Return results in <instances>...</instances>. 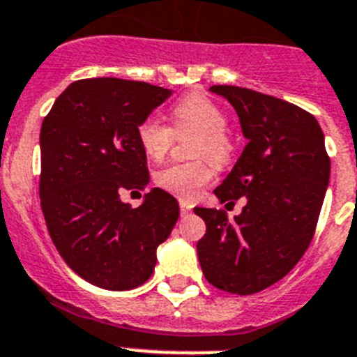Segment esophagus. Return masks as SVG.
<instances>
[{
    "label": "esophagus",
    "instance_id": "esophagus-1",
    "mask_svg": "<svg viewBox=\"0 0 357 357\" xmlns=\"http://www.w3.org/2000/svg\"><path fill=\"white\" fill-rule=\"evenodd\" d=\"M179 208H181V213H190L192 204L186 201H179Z\"/></svg>",
    "mask_w": 357,
    "mask_h": 357
}]
</instances>
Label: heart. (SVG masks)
I'll return each instance as SVG.
<instances>
[{
  "label": "heart",
  "mask_w": 357,
  "mask_h": 357,
  "mask_svg": "<svg viewBox=\"0 0 357 357\" xmlns=\"http://www.w3.org/2000/svg\"><path fill=\"white\" fill-rule=\"evenodd\" d=\"M172 132L158 117H146L137 128V139L144 155L160 162L171 149L176 135L197 133L194 142L195 158H208L217 167L226 165L233 155V144L226 135L227 117L217 102L204 94H190L179 99L172 107ZM211 179V169L206 162L171 163L155 174L160 188L169 194L192 201L202 186Z\"/></svg>",
  "instance_id": "obj_1"
}]
</instances>
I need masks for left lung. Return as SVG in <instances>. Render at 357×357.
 I'll use <instances>...</instances> for the list:
<instances>
[{"label":"left lung","instance_id":"left-lung-1","mask_svg":"<svg viewBox=\"0 0 357 357\" xmlns=\"http://www.w3.org/2000/svg\"><path fill=\"white\" fill-rule=\"evenodd\" d=\"M210 92L229 101L247 140L220 202L245 197L233 220L224 210L194 208L206 222L197 242L202 274L215 288L250 295L282 279L306 252L329 185L331 160L317 119L291 102L233 85Z\"/></svg>","mask_w":357,"mask_h":357}]
</instances>
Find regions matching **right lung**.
Masks as SVG:
<instances>
[{"instance_id":"1","label":"right lung","mask_w":357,"mask_h":357,"mask_svg":"<svg viewBox=\"0 0 357 357\" xmlns=\"http://www.w3.org/2000/svg\"><path fill=\"white\" fill-rule=\"evenodd\" d=\"M171 89L119 78L70 83L40 128V206L54 247L85 281L124 291L147 281L156 249L179 218L162 188L139 208L123 190H144L147 158L137 128Z\"/></svg>"}]
</instances>
